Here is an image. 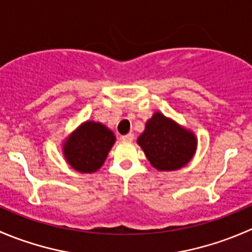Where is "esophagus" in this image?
I'll list each match as a JSON object with an SVG mask.
<instances>
[{"label":"esophagus","mask_w":252,"mask_h":252,"mask_svg":"<svg viewBox=\"0 0 252 252\" xmlns=\"http://www.w3.org/2000/svg\"><path fill=\"white\" fill-rule=\"evenodd\" d=\"M122 140H123V141H133L134 140V134L133 133L126 134V135L122 136Z\"/></svg>","instance_id":"1"}]
</instances>
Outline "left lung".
Masks as SVG:
<instances>
[{
    "instance_id": "1",
    "label": "left lung",
    "mask_w": 252,
    "mask_h": 252,
    "mask_svg": "<svg viewBox=\"0 0 252 252\" xmlns=\"http://www.w3.org/2000/svg\"><path fill=\"white\" fill-rule=\"evenodd\" d=\"M138 144L150 163L158 171H175L184 167L194 156L196 138L163 114L155 113L147 121Z\"/></svg>"
}]
</instances>
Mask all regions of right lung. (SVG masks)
I'll return each instance as SVG.
<instances>
[{
    "instance_id": "obj_1",
    "label": "right lung",
    "mask_w": 252,
    "mask_h": 252,
    "mask_svg": "<svg viewBox=\"0 0 252 252\" xmlns=\"http://www.w3.org/2000/svg\"><path fill=\"white\" fill-rule=\"evenodd\" d=\"M114 141L113 133L105 126L86 122L68 138L64 145L65 158L75 171L91 173L102 166Z\"/></svg>"
}]
</instances>
